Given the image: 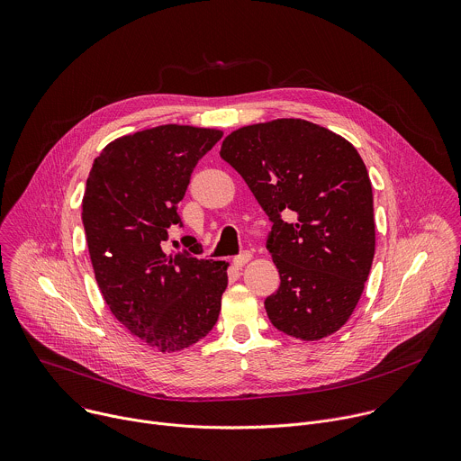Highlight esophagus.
Segmentation results:
<instances>
[{
    "label": "esophagus",
    "instance_id": "obj_1",
    "mask_svg": "<svg viewBox=\"0 0 461 461\" xmlns=\"http://www.w3.org/2000/svg\"><path fill=\"white\" fill-rule=\"evenodd\" d=\"M250 258H252L250 252H241L240 256H236V258L232 259V265H234L236 268H241L243 265H247V263L250 261Z\"/></svg>",
    "mask_w": 461,
    "mask_h": 461
}]
</instances>
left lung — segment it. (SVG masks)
I'll list each match as a JSON object with an SVG mask.
<instances>
[{
  "mask_svg": "<svg viewBox=\"0 0 461 461\" xmlns=\"http://www.w3.org/2000/svg\"><path fill=\"white\" fill-rule=\"evenodd\" d=\"M220 154L272 221L267 249L282 284L265 300L268 320L305 341L334 334L361 298L376 247L361 156L339 134L298 118L241 127Z\"/></svg>",
  "mask_w": 461,
  "mask_h": 461,
  "instance_id": "obj_1",
  "label": "left lung"
}]
</instances>
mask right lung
I'll use <instances>...</instances> for the list:
<instances>
[{
    "label": "right lung",
    "mask_w": 461,
    "mask_h": 461,
    "mask_svg": "<svg viewBox=\"0 0 461 461\" xmlns=\"http://www.w3.org/2000/svg\"><path fill=\"white\" fill-rule=\"evenodd\" d=\"M218 129L159 125L111 141L92 163L81 202L86 245L102 296L140 341L177 352L205 338L227 289L225 261L167 254V229L181 223L200 158Z\"/></svg>",
    "instance_id": "obj_1"
}]
</instances>
